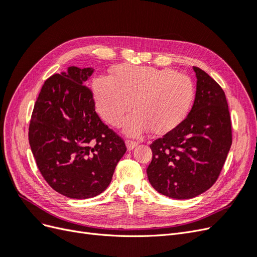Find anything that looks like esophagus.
Masks as SVG:
<instances>
[{
    "instance_id": "obj_1",
    "label": "esophagus",
    "mask_w": 257,
    "mask_h": 257,
    "mask_svg": "<svg viewBox=\"0 0 257 257\" xmlns=\"http://www.w3.org/2000/svg\"><path fill=\"white\" fill-rule=\"evenodd\" d=\"M125 145H126L127 150L130 151V150H133L134 148L138 145V143H137V142H133V141H126V142H125Z\"/></svg>"
}]
</instances>
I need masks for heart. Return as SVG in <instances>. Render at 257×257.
<instances>
[{"label":"heart","mask_w":257,"mask_h":257,"mask_svg":"<svg viewBox=\"0 0 257 257\" xmlns=\"http://www.w3.org/2000/svg\"><path fill=\"white\" fill-rule=\"evenodd\" d=\"M95 107L102 119L119 126L134 107L124 130L137 136L150 127L162 135L176 128L189 114L195 88L188 76L172 68L119 65L113 76L93 80Z\"/></svg>","instance_id":"obj_1"}]
</instances>
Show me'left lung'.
<instances>
[{"mask_svg": "<svg viewBox=\"0 0 257 257\" xmlns=\"http://www.w3.org/2000/svg\"><path fill=\"white\" fill-rule=\"evenodd\" d=\"M196 94L182 123L154 141L147 168L149 182L163 195L189 199L215 183L231 146V122L226 96L199 67Z\"/></svg>", "mask_w": 257, "mask_h": 257, "instance_id": "obj_1", "label": "left lung"}]
</instances>
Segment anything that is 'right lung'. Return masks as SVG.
Wrapping results in <instances>:
<instances>
[{
    "instance_id": "1",
    "label": "right lung",
    "mask_w": 257,
    "mask_h": 257,
    "mask_svg": "<svg viewBox=\"0 0 257 257\" xmlns=\"http://www.w3.org/2000/svg\"><path fill=\"white\" fill-rule=\"evenodd\" d=\"M92 67L71 66L45 81L32 112L29 143L51 188L69 198L104 192L126 152L123 139L99 119L85 81Z\"/></svg>"
}]
</instances>
